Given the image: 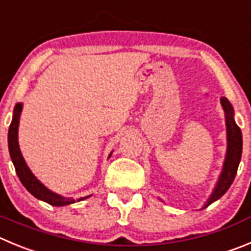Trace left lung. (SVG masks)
Returning a JSON list of instances; mask_svg holds the SVG:
<instances>
[{
  "label": "left lung",
  "mask_w": 251,
  "mask_h": 251,
  "mask_svg": "<svg viewBox=\"0 0 251 251\" xmlns=\"http://www.w3.org/2000/svg\"><path fill=\"white\" fill-rule=\"evenodd\" d=\"M221 104L224 110V115H226V158L223 162V168L219 175L217 183H215L214 189H213L212 194L209 196L203 207L201 209H204L208 205L214 203L221 197L226 194L229 187L233 183L234 178H235L236 171H238L239 163H240V158H242L243 152V136L242 131L236 125L235 120H234V109L229 100L226 98H221ZM162 201V200H161Z\"/></svg>",
  "instance_id": "left-lung-1"
}]
</instances>
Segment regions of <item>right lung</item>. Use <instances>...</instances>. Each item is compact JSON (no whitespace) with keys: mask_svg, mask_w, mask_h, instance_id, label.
<instances>
[{"mask_svg":"<svg viewBox=\"0 0 251 251\" xmlns=\"http://www.w3.org/2000/svg\"><path fill=\"white\" fill-rule=\"evenodd\" d=\"M23 104L22 102H17L13 109V116L11 125L8 128V150L9 156L12 160L13 166L16 168V173H17L18 178H20L21 183L25 186V188L29 192L32 196H34L37 200L43 201V202L48 203L54 207H63V205H69L75 202H80V201L86 200L90 196L80 197L78 200H74L72 197H63L60 194L55 193V192L50 191L47 188L36 176L32 173L29 167L25 163V158L21 152L20 144H18V126H20V118L21 112H22ZM112 153V152H111ZM111 153L109 154V158L111 157Z\"/></svg>","mask_w":251,"mask_h":251,"instance_id":"1","label":"right lung"}]
</instances>
